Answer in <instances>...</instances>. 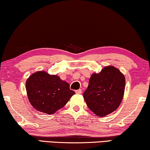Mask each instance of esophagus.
<instances>
[{
    "label": "esophagus",
    "mask_w": 150,
    "mask_h": 150,
    "mask_svg": "<svg viewBox=\"0 0 150 150\" xmlns=\"http://www.w3.org/2000/svg\"><path fill=\"white\" fill-rule=\"evenodd\" d=\"M75 93L77 94H81L82 93L81 90V89H79V90H76V91H75Z\"/></svg>",
    "instance_id": "esophagus-1"
}]
</instances>
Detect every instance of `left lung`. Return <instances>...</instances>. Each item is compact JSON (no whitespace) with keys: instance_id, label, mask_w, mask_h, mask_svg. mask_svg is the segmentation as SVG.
I'll use <instances>...</instances> for the list:
<instances>
[{"instance_id":"8db88e82","label":"left lung","mask_w":150,"mask_h":150,"mask_svg":"<svg viewBox=\"0 0 150 150\" xmlns=\"http://www.w3.org/2000/svg\"><path fill=\"white\" fill-rule=\"evenodd\" d=\"M125 82L124 75L113 66L93 73L83 95L88 108L98 117L116 110L123 99Z\"/></svg>"}]
</instances>
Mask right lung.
Listing matches in <instances>:
<instances>
[{
	"instance_id": "1",
	"label": "right lung",
	"mask_w": 150,
	"mask_h": 150,
	"mask_svg": "<svg viewBox=\"0 0 150 150\" xmlns=\"http://www.w3.org/2000/svg\"><path fill=\"white\" fill-rule=\"evenodd\" d=\"M69 87V84L58 76L43 71L33 73L26 82L30 104L37 111L47 114H54L74 95L75 92Z\"/></svg>"
}]
</instances>
